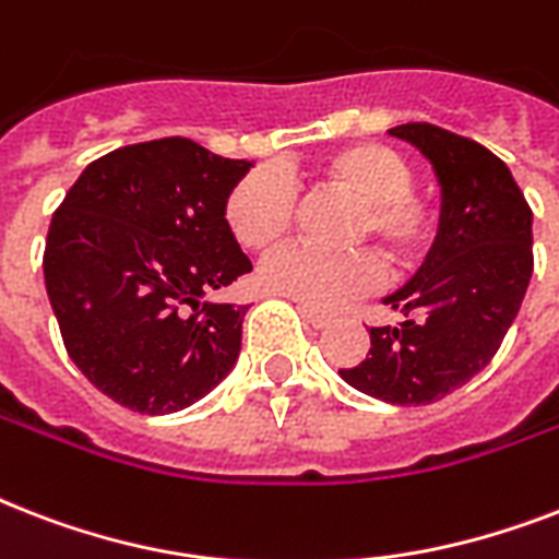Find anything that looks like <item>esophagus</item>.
<instances>
[{
	"mask_svg": "<svg viewBox=\"0 0 559 559\" xmlns=\"http://www.w3.org/2000/svg\"><path fill=\"white\" fill-rule=\"evenodd\" d=\"M298 313L305 316L307 322L313 324V328H328V324H331V319H333L331 313H324V310H316V307H310V305H298Z\"/></svg>",
	"mask_w": 559,
	"mask_h": 559,
	"instance_id": "1",
	"label": "esophagus"
}]
</instances>
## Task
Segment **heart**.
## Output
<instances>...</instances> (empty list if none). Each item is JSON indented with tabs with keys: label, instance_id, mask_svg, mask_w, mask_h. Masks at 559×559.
Returning <instances> with one entry per match:
<instances>
[{
	"label": "heart",
	"instance_id": "heart-1",
	"mask_svg": "<svg viewBox=\"0 0 559 559\" xmlns=\"http://www.w3.org/2000/svg\"><path fill=\"white\" fill-rule=\"evenodd\" d=\"M319 186L357 202L345 243L380 254L391 272L415 270L432 254L441 237V205L432 193L417 191L415 174L394 147L380 142L345 144L316 168ZM296 217V188L281 170L246 174L226 202V219L237 243L266 252L287 237ZM380 278V263L365 249L322 254L287 246L261 263V284L275 296L310 307L342 305L366 293Z\"/></svg>",
	"mask_w": 559,
	"mask_h": 559
}]
</instances>
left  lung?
Masks as SVG:
<instances>
[{"label":"left lung","mask_w":559,"mask_h":559,"mask_svg":"<svg viewBox=\"0 0 559 559\" xmlns=\"http://www.w3.org/2000/svg\"><path fill=\"white\" fill-rule=\"evenodd\" d=\"M389 133L432 162L441 237L415 278L382 298L403 322L371 328L362 362L340 373L377 400L426 406L496 357L534 272V214L508 165L473 139L426 121Z\"/></svg>","instance_id":"obj_1"}]
</instances>
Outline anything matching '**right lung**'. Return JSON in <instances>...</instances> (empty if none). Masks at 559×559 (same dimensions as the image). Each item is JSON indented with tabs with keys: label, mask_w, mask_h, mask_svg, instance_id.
<instances>
[{
	"label": "right lung",
	"mask_w": 559,
	"mask_h": 559,
	"mask_svg": "<svg viewBox=\"0 0 559 559\" xmlns=\"http://www.w3.org/2000/svg\"><path fill=\"white\" fill-rule=\"evenodd\" d=\"M249 168L182 135L127 144L55 211L48 301L74 366L121 406L170 415L235 368L249 307L209 296L252 272L226 219Z\"/></svg>",
	"instance_id": "add662e5"
}]
</instances>
